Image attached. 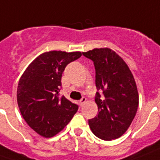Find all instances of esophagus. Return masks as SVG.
Returning a JSON list of instances; mask_svg holds the SVG:
<instances>
[{"label": "esophagus", "instance_id": "34e87169", "mask_svg": "<svg viewBox=\"0 0 160 160\" xmlns=\"http://www.w3.org/2000/svg\"><path fill=\"white\" fill-rule=\"evenodd\" d=\"M86 102H87V98L83 97V98L80 100V105L82 107V106H84V104L86 103Z\"/></svg>", "mask_w": 160, "mask_h": 160}]
</instances>
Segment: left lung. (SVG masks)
<instances>
[{
	"mask_svg": "<svg viewBox=\"0 0 160 160\" xmlns=\"http://www.w3.org/2000/svg\"><path fill=\"white\" fill-rule=\"evenodd\" d=\"M93 61L95 84L104 97L96 93L98 114L89 119L92 133L103 140L121 137L129 128L138 107V92L134 77L121 57L108 48L84 52Z\"/></svg>",
	"mask_w": 160,
	"mask_h": 160,
	"instance_id": "obj_1",
	"label": "left lung"
}]
</instances>
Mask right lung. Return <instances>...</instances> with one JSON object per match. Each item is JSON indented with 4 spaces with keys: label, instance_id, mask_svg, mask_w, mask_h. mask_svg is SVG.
I'll list each match as a JSON object with an SVG mask.
<instances>
[{
    "label": "right lung",
    "instance_id": "obj_1",
    "mask_svg": "<svg viewBox=\"0 0 160 160\" xmlns=\"http://www.w3.org/2000/svg\"><path fill=\"white\" fill-rule=\"evenodd\" d=\"M81 55V52H45L30 63L19 80L20 112L27 124L44 138L63 130L78 111L76 104L58 96L66 66Z\"/></svg>",
    "mask_w": 160,
    "mask_h": 160
}]
</instances>
